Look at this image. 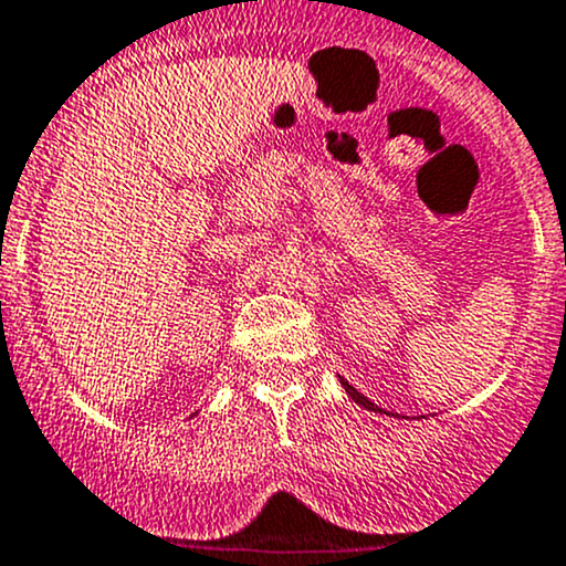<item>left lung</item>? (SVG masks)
Wrapping results in <instances>:
<instances>
[{
  "instance_id": "obj_1",
  "label": "left lung",
  "mask_w": 566,
  "mask_h": 566,
  "mask_svg": "<svg viewBox=\"0 0 566 566\" xmlns=\"http://www.w3.org/2000/svg\"><path fill=\"white\" fill-rule=\"evenodd\" d=\"M342 385H344V390H347V392H349V396H353V401H358V403H360V407L371 409V412H382V409H379V407H374V403H371V401H368V398H366V396H363V392H358V390H355V388H353V385H349V382H344V379H342Z\"/></svg>"
}]
</instances>
